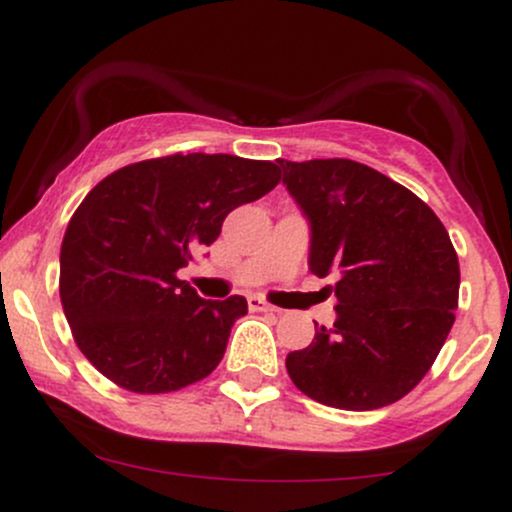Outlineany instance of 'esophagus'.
<instances>
[{"label":"esophagus","instance_id":"obj_1","mask_svg":"<svg viewBox=\"0 0 512 512\" xmlns=\"http://www.w3.org/2000/svg\"><path fill=\"white\" fill-rule=\"evenodd\" d=\"M248 305H250V310H255V313H279V310H276L274 305H269L260 296H250L248 298Z\"/></svg>","mask_w":512,"mask_h":512}]
</instances>
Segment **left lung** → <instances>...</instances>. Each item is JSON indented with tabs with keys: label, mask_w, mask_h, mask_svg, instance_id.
<instances>
[{
	"label": "left lung",
	"mask_w": 512,
	"mask_h": 512,
	"mask_svg": "<svg viewBox=\"0 0 512 512\" xmlns=\"http://www.w3.org/2000/svg\"><path fill=\"white\" fill-rule=\"evenodd\" d=\"M310 223L308 267L334 274L337 320L286 356L293 385L334 409L370 411L421 383L455 322L460 262L426 202L349 158H279Z\"/></svg>",
	"instance_id": "obj_1"
}]
</instances>
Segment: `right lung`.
Here are the masks:
<instances>
[{"label":"right lung","instance_id":"1","mask_svg":"<svg viewBox=\"0 0 512 512\" xmlns=\"http://www.w3.org/2000/svg\"><path fill=\"white\" fill-rule=\"evenodd\" d=\"M279 180L272 161L173 154L98 182L74 211L60 252L62 308L81 354L139 395L207 378L248 301H204L175 272L219 238L233 209Z\"/></svg>","mask_w":512,"mask_h":512}]
</instances>
